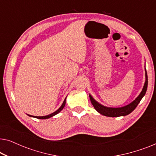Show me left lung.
Instances as JSON below:
<instances>
[{"label":"left lung","mask_w":156,"mask_h":156,"mask_svg":"<svg viewBox=\"0 0 156 156\" xmlns=\"http://www.w3.org/2000/svg\"><path fill=\"white\" fill-rule=\"evenodd\" d=\"M145 76H146V81H145L144 87H143L142 91H140L139 95L131 101V103L127 104L122 107H108V106L102 105L97 101L94 99L92 96L89 94V98H90L91 102L94 106V107L100 114L104 115V116H108V117H119V116H124L133 112V111L136 108L138 104L140 103V100L146 94L147 91V87H148V75H147V72L146 69V66H145Z\"/></svg>","instance_id":"obj_1"}]
</instances>
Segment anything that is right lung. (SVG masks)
<instances>
[{
    "mask_svg": "<svg viewBox=\"0 0 156 156\" xmlns=\"http://www.w3.org/2000/svg\"><path fill=\"white\" fill-rule=\"evenodd\" d=\"M66 98H67V97H66ZM66 98L65 99V100H64L63 103H62V105H61L60 107H59L57 111H55V112L52 113V114L47 115V116H32V115H30V114H27V116H30V117H33V118L39 119H50V118H51V117L55 116V115L58 114V113L60 112L63 109L64 107H65V104H66Z\"/></svg>",
    "mask_w": 156,
    "mask_h": 156,
    "instance_id": "right-lung-1",
    "label": "right lung"
}]
</instances>
